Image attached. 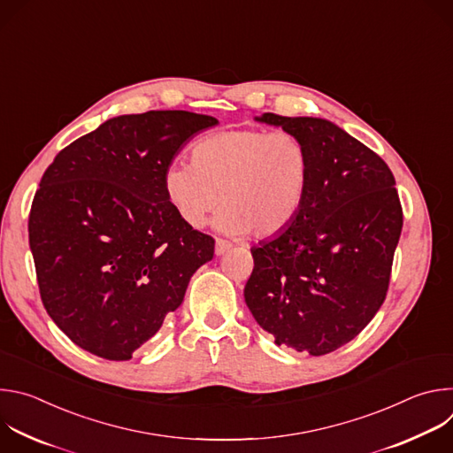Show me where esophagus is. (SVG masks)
Wrapping results in <instances>:
<instances>
[{"mask_svg":"<svg viewBox=\"0 0 453 453\" xmlns=\"http://www.w3.org/2000/svg\"><path fill=\"white\" fill-rule=\"evenodd\" d=\"M231 247H233V245H231L229 242L217 238V242H215V254H217V256H222V254L227 252Z\"/></svg>","mask_w":453,"mask_h":453,"instance_id":"34e87169","label":"esophagus"}]
</instances>
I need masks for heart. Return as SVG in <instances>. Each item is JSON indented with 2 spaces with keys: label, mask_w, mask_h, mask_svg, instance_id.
<instances>
[{
  "label": "heart",
  "mask_w": 453,
  "mask_h": 453,
  "mask_svg": "<svg viewBox=\"0 0 453 453\" xmlns=\"http://www.w3.org/2000/svg\"><path fill=\"white\" fill-rule=\"evenodd\" d=\"M310 182L304 143L287 131L240 128L201 140L191 163H172L165 196L179 219L203 227L224 204L215 226L227 234H281L299 217Z\"/></svg>",
  "instance_id": "b5f03b06"
}]
</instances>
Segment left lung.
<instances>
[{
	"mask_svg": "<svg viewBox=\"0 0 453 453\" xmlns=\"http://www.w3.org/2000/svg\"><path fill=\"white\" fill-rule=\"evenodd\" d=\"M310 156L299 217L250 249L245 303L278 346L320 357L353 341L389 288L403 213L389 166L325 118L265 112Z\"/></svg>",
	"mask_w": 453,
	"mask_h": 453,
	"instance_id": "left-lung-1",
	"label": "left lung"
}]
</instances>
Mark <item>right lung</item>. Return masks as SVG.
I'll return each instance as SVG.
<instances>
[{
	"mask_svg": "<svg viewBox=\"0 0 453 453\" xmlns=\"http://www.w3.org/2000/svg\"><path fill=\"white\" fill-rule=\"evenodd\" d=\"M217 123L188 111L116 116L46 168L30 249L42 304L79 348L133 358L213 257L215 240L179 219L163 175L191 136Z\"/></svg>",
	"mask_w": 453,
	"mask_h": 453,
	"instance_id": "right-lung-1",
	"label": "right lung"
}]
</instances>
